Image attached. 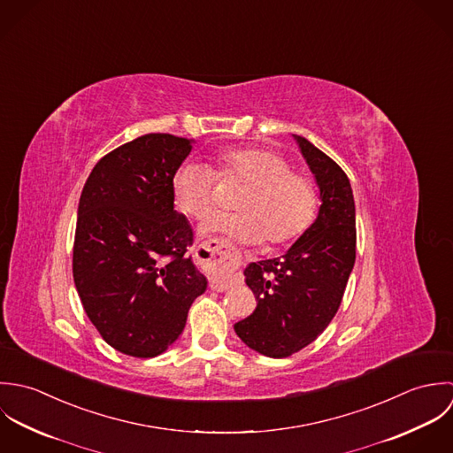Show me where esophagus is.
Masks as SVG:
<instances>
[{
    "label": "esophagus",
    "instance_id": "1",
    "mask_svg": "<svg viewBox=\"0 0 453 453\" xmlns=\"http://www.w3.org/2000/svg\"><path fill=\"white\" fill-rule=\"evenodd\" d=\"M199 261L210 273V287L213 290H227L233 285L231 270L236 266V256L222 242L210 240L197 247Z\"/></svg>",
    "mask_w": 453,
    "mask_h": 453
}]
</instances>
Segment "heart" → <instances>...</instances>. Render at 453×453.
I'll return each mask as SVG.
<instances>
[{
	"instance_id": "b5f03b06",
	"label": "heart",
	"mask_w": 453,
	"mask_h": 453,
	"mask_svg": "<svg viewBox=\"0 0 453 453\" xmlns=\"http://www.w3.org/2000/svg\"><path fill=\"white\" fill-rule=\"evenodd\" d=\"M215 179L242 183L233 208L236 213L217 215L203 229L234 242L278 247L299 238L317 211V188L303 173L272 149L240 147L219 152L211 172L199 165H183L172 179L175 206L194 220L215 211Z\"/></svg>"
}]
</instances>
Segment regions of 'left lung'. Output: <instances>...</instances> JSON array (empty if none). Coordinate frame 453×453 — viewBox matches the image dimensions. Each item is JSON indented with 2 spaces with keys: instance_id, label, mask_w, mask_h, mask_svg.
<instances>
[{
  "instance_id": "8db88e82",
  "label": "left lung",
  "mask_w": 453,
  "mask_h": 453,
  "mask_svg": "<svg viewBox=\"0 0 453 453\" xmlns=\"http://www.w3.org/2000/svg\"><path fill=\"white\" fill-rule=\"evenodd\" d=\"M294 138L320 188L319 217L283 256L247 266L245 281L257 308L234 324L247 347L274 359L299 352L324 333L356 263V204L349 177L306 138Z\"/></svg>"
}]
</instances>
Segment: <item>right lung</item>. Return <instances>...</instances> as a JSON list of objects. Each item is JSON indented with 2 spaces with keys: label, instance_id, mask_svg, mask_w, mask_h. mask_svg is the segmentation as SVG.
Masks as SVG:
<instances>
[{
  "label": "right lung",
  "instance_id": "obj_1",
  "mask_svg": "<svg viewBox=\"0 0 453 453\" xmlns=\"http://www.w3.org/2000/svg\"><path fill=\"white\" fill-rule=\"evenodd\" d=\"M190 143L168 133L127 142L96 163L81 196L75 287L101 338L131 357H156L177 342L206 290L172 194Z\"/></svg>",
  "mask_w": 453,
  "mask_h": 453
}]
</instances>
